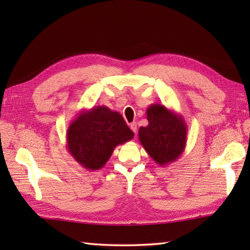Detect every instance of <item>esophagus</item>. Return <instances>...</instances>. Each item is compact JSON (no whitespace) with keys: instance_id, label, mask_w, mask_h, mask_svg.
Here are the masks:
<instances>
[{"instance_id":"esophagus-1","label":"esophagus","mask_w":250,"mask_h":250,"mask_svg":"<svg viewBox=\"0 0 250 250\" xmlns=\"http://www.w3.org/2000/svg\"><path fill=\"white\" fill-rule=\"evenodd\" d=\"M130 128H131V130L134 132V133H136V131H137V124L136 122H132V124L130 125Z\"/></svg>"}]
</instances>
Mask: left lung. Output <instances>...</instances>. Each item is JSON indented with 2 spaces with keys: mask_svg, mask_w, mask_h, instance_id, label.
I'll list each match as a JSON object with an SVG mask.
<instances>
[{
  "mask_svg": "<svg viewBox=\"0 0 250 250\" xmlns=\"http://www.w3.org/2000/svg\"><path fill=\"white\" fill-rule=\"evenodd\" d=\"M148 125L141 126L139 139L146 152L161 167L176 161L187 144V125L182 115L163 104L146 109Z\"/></svg>",
  "mask_w": 250,
  "mask_h": 250,
  "instance_id": "1",
  "label": "left lung"
}]
</instances>
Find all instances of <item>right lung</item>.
Masks as SVG:
<instances>
[{"label":"right lung","mask_w":250,"mask_h":250,"mask_svg":"<svg viewBox=\"0 0 250 250\" xmlns=\"http://www.w3.org/2000/svg\"><path fill=\"white\" fill-rule=\"evenodd\" d=\"M134 133L118 111L104 105L83 109L66 131V148L84 168L97 171L108 161L115 148L133 139Z\"/></svg>","instance_id":"right-lung-1"}]
</instances>
